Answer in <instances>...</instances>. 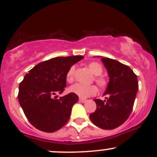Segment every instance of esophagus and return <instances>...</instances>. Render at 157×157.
Instances as JSON below:
<instances>
[{"label":"esophagus","mask_w":157,"mask_h":157,"mask_svg":"<svg viewBox=\"0 0 157 157\" xmlns=\"http://www.w3.org/2000/svg\"><path fill=\"white\" fill-rule=\"evenodd\" d=\"M80 102H82V103H85V102H86L87 100L85 99H82V98H80Z\"/></svg>","instance_id":"1"}]
</instances>
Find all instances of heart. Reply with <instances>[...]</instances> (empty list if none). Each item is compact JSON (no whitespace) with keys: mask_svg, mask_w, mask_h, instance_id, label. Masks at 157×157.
Returning a JSON list of instances; mask_svg holds the SVG:
<instances>
[{"mask_svg":"<svg viewBox=\"0 0 157 157\" xmlns=\"http://www.w3.org/2000/svg\"><path fill=\"white\" fill-rule=\"evenodd\" d=\"M88 68L96 75V82L100 87H104L106 85V80L103 77L100 76L102 73V67L97 62H92L88 64ZM74 72H75V67H71L69 69L67 74V80L68 82H71L73 80ZM97 86L91 85V86H86L81 83H75L69 88V91L78 96L81 98H86L90 96L95 95L97 93Z\"/></svg>","mask_w":157,"mask_h":157,"instance_id":"b5f03b06","label":"heart"}]
</instances>
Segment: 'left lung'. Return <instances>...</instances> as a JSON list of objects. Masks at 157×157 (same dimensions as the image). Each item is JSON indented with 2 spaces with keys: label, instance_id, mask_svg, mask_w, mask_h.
I'll use <instances>...</instances> for the list:
<instances>
[{
  "label": "left lung",
  "instance_id": "8db88e82",
  "mask_svg": "<svg viewBox=\"0 0 157 157\" xmlns=\"http://www.w3.org/2000/svg\"><path fill=\"white\" fill-rule=\"evenodd\" d=\"M101 58L109 75V82L104 96L105 100L94 99L97 109L90 119L98 127L113 129L129 118L138 90L137 75L128 66L108 58Z\"/></svg>",
  "mask_w": 157,
  "mask_h": 157
}]
</instances>
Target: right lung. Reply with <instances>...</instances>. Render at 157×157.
<instances>
[{
  "instance_id": "obj_1",
  "label": "right lung",
  "mask_w": 157,
  "mask_h": 157,
  "mask_svg": "<svg viewBox=\"0 0 157 157\" xmlns=\"http://www.w3.org/2000/svg\"><path fill=\"white\" fill-rule=\"evenodd\" d=\"M82 56L57 57L28 71L19 86L18 100L26 118L37 129L53 132L67 124L79 97L70 93L57 99L67 86V74Z\"/></svg>"
}]
</instances>
